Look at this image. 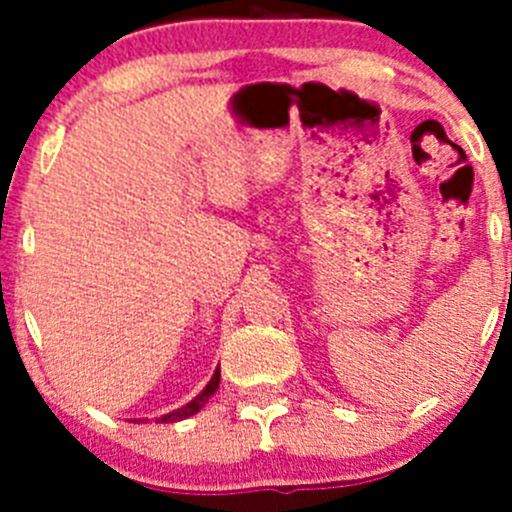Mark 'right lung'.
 Masks as SVG:
<instances>
[{
	"label": "right lung",
	"instance_id": "obj_1",
	"mask_svg": "<svg viewBox=\"0 0 512 512\" xmlns=\"http://www.w3.org/2000/svg\"><path fill=\"white\" fill-rule=\"evenodd\" d=\"M218 384H220V369H215L213 379L208 381V386H205V389L200 391V394L195 396V399L190 401V404H185L183 409L173 411V414H165V416H160V418H156V421H160V423H173V421H183V418H188V416L198 414V411L203 409L205 404H208V399H210V396H213L215 391H218Z\"/></svg>",
	"mask_w": 512,
	"mask_h": 512
}]
</instances>
